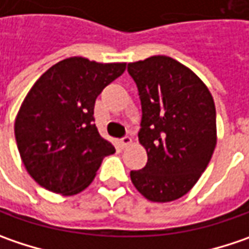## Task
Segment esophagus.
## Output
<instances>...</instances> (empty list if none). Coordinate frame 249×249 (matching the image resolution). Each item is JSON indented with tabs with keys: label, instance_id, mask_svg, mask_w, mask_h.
Segmentation results:
<instances>
[{
	"label": "esophagus",
	"instance_id": "esophagus-1",
	"mask_svg": "<svg viewBox=\"0 0 249 249\" xmlns=\"http://www.w3.org/2000/svg\"><path fill=\"white\" fill-rule=\"evenodd\" d=\"M132 143V138L128 135H125L124 138H121V146L123 147H126V146H129Z\"/></svg>",
	"mask_w": 249,
	"mask_h": 249
}]
</instances>
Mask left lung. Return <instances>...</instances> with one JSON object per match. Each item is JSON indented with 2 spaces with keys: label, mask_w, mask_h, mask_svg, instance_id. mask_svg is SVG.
Wrapping results in <instances>:
<instances>
[{
  "label": "left lung",
  "mask_w": 249,
  "mask_h": 249,
  "mask_svg": "<svg viewBox=\"0 0 249 249\" xmlns=\"http://www.w3.org/2000/svg\"><path fill=\"white\" fill-rule=\"evenodd\" d=\"M138 88V132L147 163L132 170L135 188L152 202H171L192 188L216 146V108L211 92L178 61L155 55L128 64Z\"/></svg>",
  "instance_id": "left-lung-1"
}]
</instances>
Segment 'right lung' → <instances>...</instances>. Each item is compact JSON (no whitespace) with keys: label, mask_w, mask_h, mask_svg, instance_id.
Listing matches in <instances>:
<instances>
[{"label":"right lung","mask_w":249,"mask_h":249,"mask_svg":"<svg viewBox=\"0 0 249 249\" xmlns=\"http://www.w3.org/2000/svg\"><path fill=\"white\" fill-rule=\"evenodd\" d=\"M125 62L100 64L82 57L62 60L29 90L15 120L18 150L30 177L43 188L75 195L115 152L94 124V103L123 75Z\"/></svg>","instance_id":"add662e5"}]
</instances>
